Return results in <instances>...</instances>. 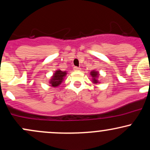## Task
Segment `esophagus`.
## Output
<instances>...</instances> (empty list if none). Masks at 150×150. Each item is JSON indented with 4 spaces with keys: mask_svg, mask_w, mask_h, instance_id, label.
<instances>
[{
    "mask_svg": "<svg viewBox=\"0 0 150 150\" xmlns=\"http://www.w3.org/2000/svg\"><path fill=\"white\" fill-rule=\"evenodd\" d=\"M73 70H75V71H78V70H80V68H77V67H74Z\"/></svg>",
    "mask_w": 150,
    "mask_h": 150,
    "instance_id": "1",
    "label": "esophagus"
}]
</instances>
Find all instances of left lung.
Returning <instances> with one entry per match:
<instances>
[{
  "label": "left lung",
  "mask_w": 150,
  "mask_h": 150,
  "mask_svg": "<svg viewBox=\"0 0 150 150\" xmlns=\"http://www.w3.org/2000/svg\"><path fill=\"white\" fill-rule=\"evenodd\" d=\"M90 75L92 77L93 83H95V84L99 83V81L97 80V78L99 77V72L95 71V70H92V71H91Z\"/></svg>",
  "instance_id": "obj_1"
}]
</instances>
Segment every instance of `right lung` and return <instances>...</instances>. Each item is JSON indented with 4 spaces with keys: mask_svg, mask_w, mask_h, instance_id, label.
I'll list each match as a JSON object with an SVG mask.
<instances>
[{
    "mask_svg": "<svg viewBox=\"0 0 150 150\" xmlns=\"http://www.w3.org/2000/svg\"><path fill=\"white\" fill-rule=\"evenodd\" d=\"M66 74V71H61V70H56L50 80L49 83L51 84V87H56L61 85Z\"/></svg>",
    "mask_w": 150,
    "mask_h": 150,
    "instance_id": "add662e5",
    "label": "right lung"
}]
</instances>
